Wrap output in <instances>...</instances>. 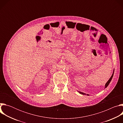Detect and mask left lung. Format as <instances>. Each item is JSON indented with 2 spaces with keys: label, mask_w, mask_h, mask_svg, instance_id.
<instances>
[{
  "label": "left lung",
  "mask_w": 123,
  "mask_h": 123,
  "mask_svg": "<svg viewBox=\"0 0 123 123\" xmlns=\"http://www.w3.org/2000/svg\"><path fill=\"white\" fill-rule=\"evenodd\" d=\"M114 69H113V74H112L111 76V78L109 79V80L108 81V82L106 83V84H105V88H106V87L108 86V85L110 84V83L111 81L112 78V77H113V74H114ZM77 92H78L80 94H83V95H87V96H89V95H90L89 94H86V93H84V92H79V91H77Z\"/></svg>",
  "instance_id": "1"
}]
</instances>
